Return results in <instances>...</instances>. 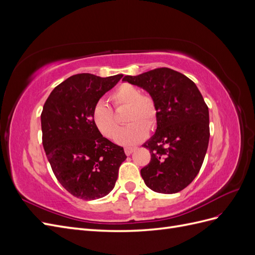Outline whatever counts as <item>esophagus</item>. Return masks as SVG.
Returning a JSON list of instances; mask_svg holds the SVG:
<instances>
[{
  "mask_svg": "<svg viewBox=\"0 0 255 255\" xmlns=\"http://www.w3.org/2000/svg\"><path fill=\"white\" fill-rule=\"evenodd\" d=\"M134 151H135V148H126L125 149V152L127 155H130V154H132Z\"/></svg>",
  "mask_w": 255,
  "mask_h": 255,
  "instance_id": "esophagus-1",
  "label": "esophagus"
}]
</instances>
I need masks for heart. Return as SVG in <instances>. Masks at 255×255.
<instances>
[{
	"instance_id": "1",
	"label": "heart",
	"mask_w": 255,
	"mask_h": 255,
	"mask_svg": "<svg viewBox=\"0 0 255 255\" xmlns=\"http://www.w3.org/2000/svg\"><path fill=\"white\" fill-rule=\"evenodd\" d=\"M112 100L115 105L128 106L127 122H132L120 129L117 117L112 107L104 101H99L92 109L91 119L96 128L106 138L116 137V141L122 145H134L142 141L149 134V128L155 126L157 107L154 100L132 84H121L114 90ZM146 124L148 125L146 126Z\"/></svg>"
}]
</instances>
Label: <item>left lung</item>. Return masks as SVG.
<instances>
[{
    "label": "left lung",
    "instance_id": "8db88e82",
    "mask_svg": "<svg viewBox=\"0 0 255 255\" xmlns=\"http://www.w3.org/2000/svg\"><path fill=\"white\" fill-rule=\"evenodd\" d=\"M123 82L144 89L157 107L156 130L142 146L151 153L140 170L144 184L159 194H175L194 181L210 140V114L196 84L169 68H157Z\"/></svg>",
    "mask_w": 255,
    "mask_h": 255
}]
</instances>
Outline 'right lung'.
Returning a JSON list of instances; mask_svg holds the SVG:
<instances>
[{
  "mask_svg": "<svg viewBox=\"0 0 255 255\" xmlns=\"http://www.w3.org/2000/svg\"><path fill=\"white\" fill-rule=\"evenodd\" d=\"M122 76L72 75L43 105V149L61 186L76 198L90 201L109 195L127 158L122 146L103 137L91 119L94 106Z\"/></svg>",
  "mask_w": 255,
  "mask_h": 255,
  "instance_id": "add662e5",
  "label": "right lung"
}]
</instances>
